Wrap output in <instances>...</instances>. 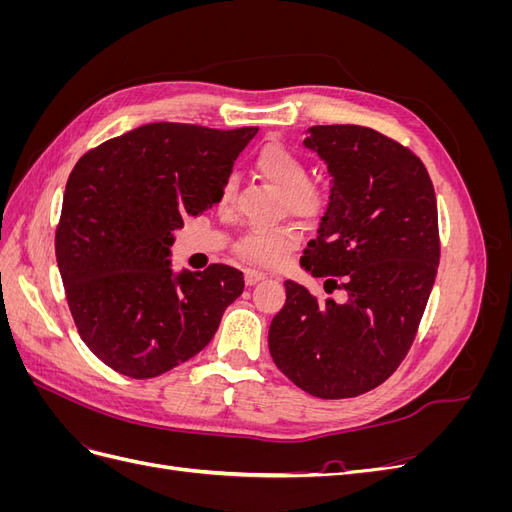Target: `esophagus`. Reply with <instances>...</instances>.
I'll use <instances>...</instances> for the list:
<instances>
[{
    "label": "esophagus",
    "instance_id": "1",
    "mask_svg": "<svg viewBox=\"0 0 512 512\" xmlns=\"http://www.w3.org/2000/svg\"><path fill=\"white\" fill-rule=\"evenodd\" d=\"M260 280H265V273L256 271V269H245V284H247V286H254V284H258Z\"/></svg>",
    "mask_w": 512,
    "mask_h": 512
}]
</instances>
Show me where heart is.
I'll return each mask as SVG.
<instances>
[{
  "label": "heart",
  "instance_id": "obj_1",
  "mask_svg": "<svg viewBox=\"0 0 512 512\" xmlns=\"http://www.w3.org/2000/svg\"><path fill=\"white\" fill-rule=\"evenodd\" d=\"M254 164L258 175L284 194L288 213L299 215L303 220L316 218L322 209V194L314 185L307 183V164L297 153L280 143H271L260 149ZM232 198H235V179H226L220 190V207H230ZM297 243L299 232L294 226L252 230L237 243V254L252 265L273 267L280 265Z\"/></svg>",
  "mask_w": 512,
  "mask_h": 512
}]
</instances>
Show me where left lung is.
<instances>
[{
    "label": "left lung",
    "mask_w": 512,
    "mask_h": 512,
    "mask_svg": "<svg viewBox=\"0 0 512 512\" xmlns=\"http://www.w3.org/2000/svg\"><path fill=\"white\" fill-rule=\"evenodd\" d=\"M303 145L331 175V196L301 267L346 292L318 303L286 280L269 329L273 363L305 393L344 399L376 389L408 354L436 282L438 205L410 149L363 126H312Z\"/></svg>",
    "instance_id": "8db88e82"
}]
</instances>
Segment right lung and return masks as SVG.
<instances>
[{
	"mask_svg": "<svg viewBox=\"0 0 512 512\" xmlns=\"http://www.w3.org/2000/svg\"><path fill=\"white\" fill-rule=\"evenodd\" d=\"M258 128L147 123L87 151L72 168L55 235L66 299L83 342L136 380L203 350L243 273L170 267L173 232L220 203V190Z\"/></svg>",
	"mask_w": 512,
	"mask_h": 512,
	"instance_id": "obj_1",
	"label": "right lung"
}]
</instances>
